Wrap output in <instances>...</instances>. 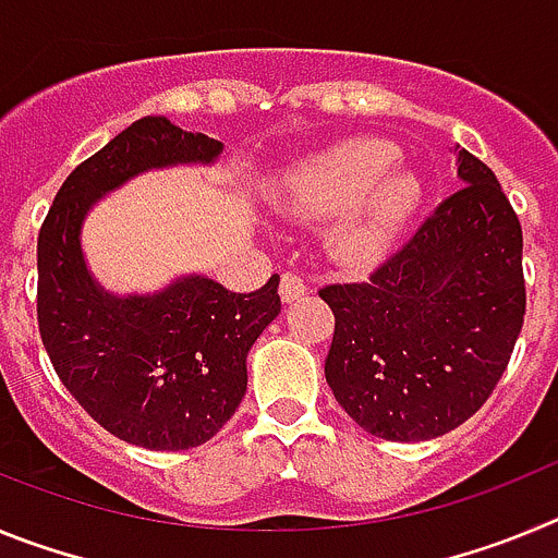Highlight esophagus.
<instances>
[{
  "label": "esophagus",
  "mask_w": 558,
  "mask_h": 558,
  "mask_svg": "<svg viewBox=\"0 0 558 558\" xmlns=\"http://www.w3.org/2000/svg\"><path fill=\"white\" fill-rule=\"evenodd\" d=\"M304 293H307V282H304L302 276H295V274L282 276V282H279V295H282L284 304L295 302V299H302Z\"/></svg>",
  "instance_id": "34e87169"
}]
</instances>
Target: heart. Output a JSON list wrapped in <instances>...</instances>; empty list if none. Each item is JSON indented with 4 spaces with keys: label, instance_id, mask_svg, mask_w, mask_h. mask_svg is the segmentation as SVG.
Wrapping results in <instances>:
<instances>
[{
    "label": "heart",
    "instance_id": "obj_1",
    "mask_svg": "<svg viewBox=\"0 0 558 558\" xmlns=\"http://www.w3.org/2000/svg\"><path fill=\"white\" fill-rule=\"evenodd\" d=\"M379 140H347L299 161L282 181V206L304 220H338L329 248L347 265L386 254L422 204L416 172Z\"/></svg>",
    "mask_w": 558,
    "mask_h": 558
}]
</instances>
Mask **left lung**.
Here are the masks:
<instances>
[{
	"mask_svg": "<svg viewBox=\"0 0 558 558\" xmlns=\"http://www.w3.org/2000/svg\"><path fill=\"white\" fill-rule=\"evenodd\" d=\"M461 186L366 282L318 290L335 313L327 383L386 441H425L492 397L525 318L522 226L495 172L458 150Z\"/></svg>",
	"mask_w": 558,
	"mask_h": 558,
	"instance_id": "1",
	"label": "left lung"
}]
</instances>
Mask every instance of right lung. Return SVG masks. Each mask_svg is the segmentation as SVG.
<instances>
[{
    "mask_svg": "<svg viewBox=\"0 0 558 558\" xmlns=\"http://www.w3.org/2000/svg\"><path fill=\"white\" fill-rule=\"evenodd\" d=\"M223 145L142 117L69 172L38 231V332L58 377L111 436L147 450L209 441L243 402L245 357L274 322L279 276L231 293L186 276L153 295H111L81 251L86 211L153 167L211 165Z\"/></svg>",
    "mask_w": 558,
    "mask_h": 558,
    "instance_id": "add662e5",
    "label": "right lung"
}]
</instances>
